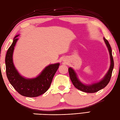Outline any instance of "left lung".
Listing matches in <instances>:
<instances>
[{"label":"left lung","mask_w":120,"mask_h":120,"mask_svg":"<svg viewBox=\"0 0 120 120\" xmlns=\"http://www.w3.org/2000/svg\"><path fill=\"white\" fill-rule=\"evenodd\" d=\"M103 39L107 47L108 48L109 55H110V65L107 73L106 74L105 76L100 81L97 82L89 84V85L84 84L79 79L77 73H76L74 70L71 67L68 68V73H69L70 77L73 85L75 86L76 88L78 89V90L81 91L85 92L86 93H91L96 92L101 90L102 89L105 88L108 85L109 81H110L114 67L113 59L112 55V50L110 44H109L108 41L104 37Z\"/></svg>","instance_id":"obj_1"}]
</instances>
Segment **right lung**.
Here are the masks:
<instances>
[{
	"instance_id": "add662e5",
	"label": "right lung",
	"mask_w": 120,
	"mask_h": 120,
	"mask_svg": "<svg viewBox=\"0 0 120 120\" xmlns=\"http://www.w3.org/2000/svg\"><path fill=\"white\" fill-rule=\"evenodd\" d=\"M19 35L14 37L7 52L5 63L7 78L15 90L21 95L29 98L37 97L44 94L49 89L60 63L48 65L35 78H27L22 76L15 67L13 61L14 47L19 40L17 38Z\"/></svg>"
}]
</instances>
